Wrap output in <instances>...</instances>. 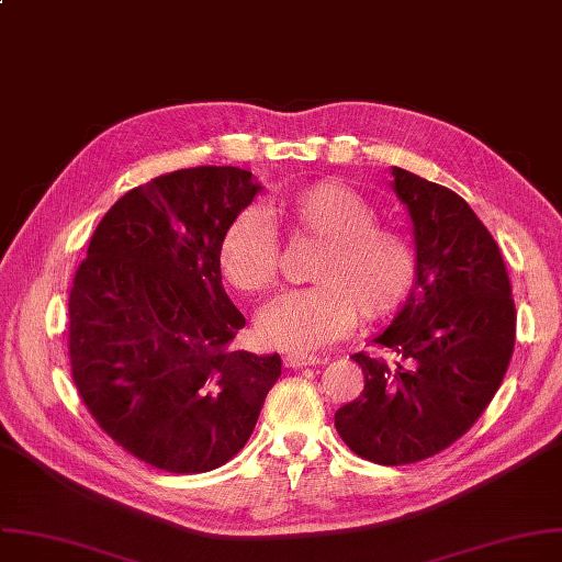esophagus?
Instances as JSON below:
<instances>
[{
  "instance_id": "34e87169",
  "label": "esophagus",
  "mask_w": 562,
  "mask_h": 562,
  "mask_svg": "<svg viewBox=\"0 0 562 562\" xmlns=\"http://www.w3.org/2000/svg\"><path fill=\"white\" fill-rule=\"evenodd\" d=\"M323 363L321 357H303V355H286L284 366L286 368H307V366H318Z\"/></svg>"
}]
</instances>
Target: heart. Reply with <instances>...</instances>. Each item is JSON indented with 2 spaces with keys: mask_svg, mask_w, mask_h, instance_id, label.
<instances>
[{
  "mask_svg": "<svg viewBox=\"0 0 562 562\" xmlns=\"http://www.w3.org/2000/svg\"><path fill=\"white\" fill-rule=\"evenodd\" d=\"M301 235L323 241L312 286L293 289L259 314L257 336L271 348L307 355L352 329L357 312L375 323L395 314L414 289L418 257L406 235L378 226V212L341 182H314L271 205ZM221 267L246 293L276 284L280 237L259 207L239 210L221 239Z\"/></svg>",
  "mask_w": 562,
  "mask_h": 562,
  "instance_id": "1",
  "label": "heart"
}]
</instances>
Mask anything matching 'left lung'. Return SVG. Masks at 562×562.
Returning a JSON list of instances; mask_svg holds the SVG:
<instances>
[{
    "instance_id": "left-lung-1",
    "label": "left lung",
    "mask_w": 562,
    "mask_h": 562,
    "mask_svg": "<svg viewBox=\"0 0 562 562\" xmlns=\"http://www.w3.org/2000/svg\"><path fill=\"white\" fill-rule=\"evenodd\" d=\"M414 223L418 273L406 303L357 352L363 391L334 414L355 454L380 465L429 459L459 440L495 397L515 346V303L497 241L452 190L393 167Z\"/></svg>"
}]
</instances>
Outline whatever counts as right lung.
Segmentation results:
<instances>
[{
  "mask_svg": "<svg viewBox=\"0 0 562 562\" xmlns=\"http://www.w3.org/2000/svg\"><path fill=\"white\" fill-rule=\"evenodd\" d=\"M261 184L194 167L126 192L90 239L69 291V361L99 427L173 474L228 463L282 372L231 350L246 325L221 282V239Z\"/></svg>",
  "mask_w": 562,
  "mask_h": 562,
  "instance_id": "right-lung-1",
  "label": "right lung"
}]
</instances>
